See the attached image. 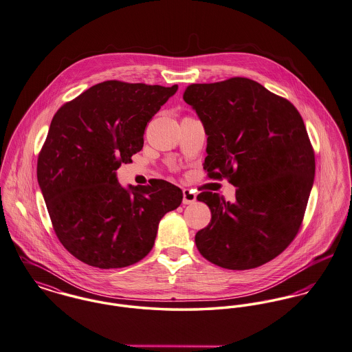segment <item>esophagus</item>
Masks as SVG:
<instances>
[{
	"instance_id": "obj_1",
	"label": "esophagus",
	"mask_w": 352,
	"mask_h": 352,
	"mask_svg": "<svg viewBox=\"0 0 352 352\" xmlns=\"http://www.w3.org/2000/svg\"><path fill=\"white\" fill-rule=\"evenodd\" d=\"M195 201H197L195 192H192V191L188 190V188H185V190H184V199H182L184 205H192Z\"/></svg>"
}]
</instances>
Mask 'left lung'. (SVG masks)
Wrapping results in <instances>:
<instances>
[{"mask_svg":"<svg viewBox=\"0 0 352 352\" xmlns=\"http://www.w3.org/2000/svg\"><path fill=\"white\" fill-rule=\"evenodd\" d=\"M184 100L205 127L204 168L238 187L234 202L197 197L211 211L197 248L223 269L262 266L292 242L306 211L315 158L305 122L287 100L242 77L190 85Z\"/></svg>","mask_w":352,"mask_h":352,"instance_id":"8db88e82","label":"left lung"}]
</instances>
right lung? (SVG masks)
<instances>
[{
  "mask_svg": "<svg viewBox=\"0 0 352 352\" xmlns=\"http://www.w3.org/2000/svg\"><path fill=\"white\" fill-rule=\"evenodd\" d=\"M178 85L106 81L56 113L42 147L37 179L54 231L72 255L98 269L144 259L160 221L182 204L162 179L121 186L117 168L144 147L147 122Z\"/></svg>",
  "mask_w": 352,
  "mask_h": 352,
  "instance_id": "right-lung-1",
  "label": "right lung"
}]
</instances>
